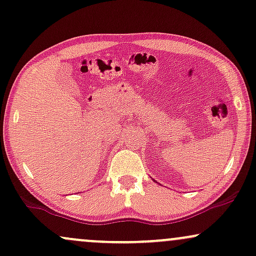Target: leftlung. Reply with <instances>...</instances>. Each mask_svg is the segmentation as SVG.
<instances>
[{
    "label": "left lung",
    "instance_id": "1",
    "mask_svg": "<svg viewBox=\"0 0 256 256\" xmlns=\"http://www.w3.org/2000/svg\"><path fill=\"white\" fill-rule=\"evenodd\" d=\"M152 180H154V178H152ZM154 181H155V180H154Z\"/></svg>",
    "mask_w": 256,
    "mask_h": 256
}]
</instances>
